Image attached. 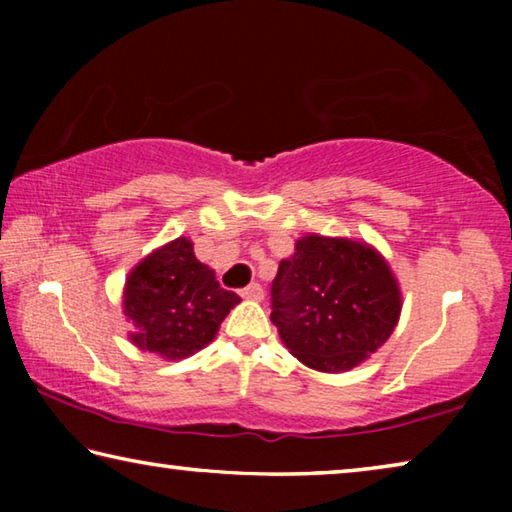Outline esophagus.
I'll return each instance as SVG.
<instances>
[{
	"label": "esophagus",
	"instance_id": "esophagus-1",
	"mask_svg": "<svg viewBox=\"0 0 512 512\" xmlns=\"http://www.w3.org/2000/svg\"><path fill=\"white\" fill-rule=\"evenodd\" d=\"M241 298H246V300H262L264 298V289L259 287L257 282H253V284H248L246 289H241Z\"/></svg>",
	"mask_w": 512,
	"mask_h": 512
}]
</instances>
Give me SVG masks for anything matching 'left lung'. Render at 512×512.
I'll return each mask as SVG.
<instances>
[{
	"label": "left lung",
	"instance_id": "1",
	"mask_svg": "<svg viewBox=\"0 0 512 512\" xmlns=\"http://www.w3.org/2000/svg\"><path fill=\"white\" fill-rule=\"evenodd\" d=\"M271 320L293 357L320 372H345L388 341L402 296L375 248L307 235L282 259L271 287Z\"/></svg>",
	"mask_w": 512,
	"mask_h": 512
}]
</instances>
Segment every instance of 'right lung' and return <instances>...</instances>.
Segmentation results:
<instances>
[{
    "label": "right lung",
    "mask_w": 512,
    "mask_h": 512,
    "mask_svg": "<svg viewBox=\"0 0 512 512\" xmlns=\"http://www.w3.org/2000/svg\"><path fill=\"white\" fill-rule=\"evenodd\" d=\"M239 302L198 262L185 237L153 250L126 277L124 314L133 323V345L169 361L203 350Z\"/></svg>",
    "instance_id": "obj_1"
}]
</instances>
